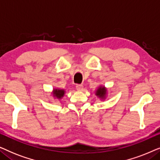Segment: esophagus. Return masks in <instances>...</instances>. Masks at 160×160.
<instances>
[{"mask_svg": "<svg viewBox=\"0 0 160 160\" xmlns=\"http://www.w3.org/2000/svg\"><path fill=\"white\" fill-rule=\"evenodd\" d=\"M76 89H77L78 91H82L83 89H84V87H83L82 85L77 84V85H76Z\"/></svg>", "mask_w": 160, "mask_h": 160, "instance_id": "34e87169", "label": "esophagus"}]
</instances>
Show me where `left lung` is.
I'll list each match as a JSON object with an SVG mask.
<instances>
[{"instance_id": "1", "label": "left lung", "mask_w": 160, "mask_h": 160, "mask_svg": "<svg viewBox=\"0 0 160 160\" xmlns=\"http://www.w3.org/2000/svg\"><path fill=\"white\" fill-rule=\"evenodd\" d=\"M107 93V89L105 87H100L96 91L95 95L99 97L100 99H105Z\"/></svg>"}]
</instances>
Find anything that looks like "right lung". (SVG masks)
Here are the masks:
<instances>
[{
  "label": "right lung",
  "instance_id": "1",
  "mask_svg": "<svg viewBox=\"0 0 160 160\" xmlns=\"http://www.w3.org/2000/svg\"><path fill=\"white\" fill-rule=\"evenodd\" d=\"M52 94H53V96L54 97V98H57V99H61V98L64 96L65 90L64 89H54L53 92H52Z\"/></svg>",
  "mask_w": 160,
  "mask_h": 160
}]
</instances>
